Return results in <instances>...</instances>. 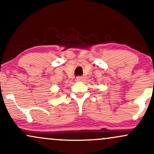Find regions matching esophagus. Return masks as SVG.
<instances>
[{"instance_id": "1", "label": "esophagus", "mask_w": 154, "mask_h": 154, "mask_svg": "<svg viewBox=\"0 0 154 154\" xmlns=\"http://www.w3.org/2000/svg\"><path fill=\"white\" fill-rule=\"evenodd\" d=\"M84 79H85V77H81V76H79V77H77V78H76V81H77V82H80V81L84 80Z\"/></svg>"}]
</instances>
